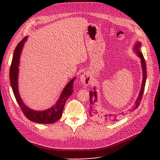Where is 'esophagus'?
<instances>
[{
    "instance_id": "1",
    "label": "esophagus",
    "mask_w": 160,
    "mask_h": 160,
    "mask_svg": "<svg viewBox=\"0 0 160 160\" xmlns=\"http://www.w3.org/2000/svg\"><path fill=\"white\" fill-rule=\"evenodd\" d=\"M80 82L84 85H88L91 82V78L88 73H85L80 77Z\"/></svg>"
}]
</instances>
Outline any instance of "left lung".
<instances>
[{"mask_svg": "<svg viewBox=\"0 0 160 160\" xmlns=\"http://www.w3.org/2000/svg\"><path fill=\"white\" fill-rule=\"evenodd\" d=\"M141 43L139 41H137L134 45L133 51L135 52L136 54L141 59V67L142 70V82L141 84V90L139 94V96L137 98L134 104L128 110V112L133 111L135 109L138 108L140 104V102L142 98V95L144 91V87L146 82V77H147V72H146V62L143 56L142 52L141 51ZM90 111L89 114L91 117H92L95 120L98 121H100L104 123H111L113 122H115L118 120L121 117L125 115L127 112H122L118 114H103L101 111H98L96 108V102L98 101V95L97 92L96 90V87L94 88V91H90Z\"/></svg>", "mask_w": 160, "mask_h": 160, "instance_id": "1", "label": "left lung"}]
</instances>
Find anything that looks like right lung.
I'll return each instance as SVG.
<instances>
[{"label": "right lung", "instance_id": "right-lung-1", "mask_svg": "<svg viewBox=\"0 0 160 160\" xmlns=\"http://www.w3.org/2000/svg\"><path fill=\"white\" fill-rule=\"evenodd\" d=\"M27 38L28 37H25L22 39L18 44L14 51L9 72L11 85L19 106L28 119L33 122L38 123H53L59 120L61 117L64 104L68 98L73 92V82L76 77L72 78L66 84L56 103L51 108L43 111H36L28 108L21 98L18 90V75L20 56L22 48L24 47V44L27 40Z\"/></svg>", "mask_w": 160, "mask_h": 160}]
</instances>
